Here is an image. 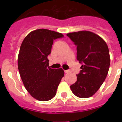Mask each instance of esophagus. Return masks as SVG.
Masks as SVG:
<instances>
[{
  "mask_svg": "<svg viewBox=\"0 0 122 122\" xmlns=\"http://www.w3.org/2000/svg\"><path fill=\"white\" fill-rule=\"evenodd\" d=\"M65 73H66V74H67V73H70V70H65Z\"/></svg>",
  "mask_w": 122,
  "mask_h": 122,
  "instance_id": "34e87169",
  "label": "esophagus"
}]
</instances>
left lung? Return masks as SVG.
Masks as SVG:
<instances>
[{
  "label": "left lung",
  "mask_w": 122,
  "mask_h": 122,
  "mask_svg": "<svg viewBox=\"0 0 122 122\" xmlns=\"http://www.w3.org/2000/svg\"><path fill=\"white\" fill-rule=\"evenodd\" d=\"M77 46V59L82 64L77 81L70 86L72 92L82 98H89L98 91L108 73L110 56L105 41L90 31L66 34Z\"/></svg>",
  "instance_id": "1"
}]
</instances>
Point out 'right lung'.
Wrapping results in <instances>:
<instances>
[{
  "label": "right lung",
  "instance_id": "add662e5",
  "mask_svg": "<svg viewBox=\"0 0 122 122\" xmlns=\"http://www.w3.org/2000/svg\"><path fill=\"white\" fill-rule=\"evenodd\" d=\"M63 36L55 31L37 29L30 32L21 44L18 70L25 88L36 100L46 101L53 98L64 76L62 68H51L48 59L54 40Z\"/></svg>",
  "mask_w": 122,
  "mask_h": 122
}]
</instances>
